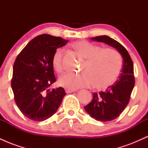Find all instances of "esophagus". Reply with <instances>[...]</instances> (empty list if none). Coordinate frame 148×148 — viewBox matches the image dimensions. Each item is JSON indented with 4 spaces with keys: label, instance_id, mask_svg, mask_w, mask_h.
Wrapping results in <instances>:
<instances>
[{
    "label": "esophagus",
    "instance_id": "obj_1",
    "mask_svg": "<svg viewBox=\"0 0 148 148\" xmlns=\"http://www.w3.org/2000/svg\"><path fill=\"white\" fill-rule=\"evenodd\" d=\"M76 90V89H70V88H66L65 91L67 93H71L73 92H75Z\"/></svg>",
    "mask_w": 148,
    "mask_h": 148
}]
</instances>
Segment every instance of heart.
Instances as JSON below:
<instances>
[{
    "instance_id": "heart-1",
    "label": "heart",
    "mask_w": 148,
    "mask_h": 148,
    "mask_svg": "<svg viewBox=\"0 0 148 148\" xmlns=\"http://www.w3.org/2000/svg\"><path fill=\"white\" fill-rule=\"evenodd\" d=\"M80 53L87 59L84 71L79 74L67 73L59 79V84L70 89L89 87L96 83L98 88H106L115 82L122 69V60L119 53L111 48L101 49L88 41L74 44ZM53 68L60 74L64 70L63 49L59 48L52 57Z\"/></svg>"
}]
</instances>
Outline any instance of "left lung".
Wrapping results in <instances>:
<instances>
[{"instance_id":"1","label":"left lung","mask_w":148,"mask_h":148,"mask_svg":"<svg viewBox=\"0 0 148 148\" xmlns=\"http://www.w3.org/2000/svg\"><path fill=\"white\" fill-rule=\"evenodd\" d=\"M91 40L114 47L123 58V69L118 81L106 91L93 93L91 102L84 106L92 118L101 122L111 121L118 118L130 102L135 84L134 64L127 49L116 40L106 35L92 37Z\"/></svg>"}]
</instances>
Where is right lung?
Returning a JSON list of instances; mask_svg holds the SVG:
<instances>
[{"instance_id":"right-lung-1","label":"right lung","mask_w":148,"mask_h":148,"mask_svg":"<svg viewBox=\"0 0 148 148\" xmlns=\"http://www.w3.org/2000/svg\"><path fill=\"white\" fill-rule=\"evenodd\" d=\"M68 42L48 34L29 42L16 57L11 86L18 108L26 118L44 121L51 117L66 95L62 87L50 89L56 79L52 57L59 47Z\"/></svg>"}]
</instances>
